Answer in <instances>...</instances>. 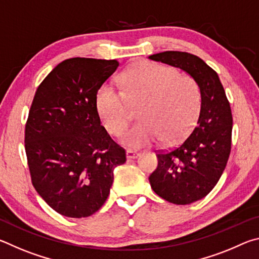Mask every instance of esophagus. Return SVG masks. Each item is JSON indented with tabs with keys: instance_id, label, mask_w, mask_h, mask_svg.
Listing matches in <instances>:
<instances>
[{
	"instance_id": "1",
	"label": "esophagus",
	"mask_w": 259,
	"mask_h": 259,
	"mask_svg": "<svg viewBox=\"0 0 259 259\" xmlns=\"http://www.w3.org/2000/svg\"><path fill=\"white\" fill-rule=\"evenodd\" d=\"M139 155L138 152H135V151H131V150H128L126 151V157H128L129 160L131 159H136Z\"/></svg>"
}]
</instances>
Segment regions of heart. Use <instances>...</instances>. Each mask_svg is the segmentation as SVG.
<instances>
[{
    "label": "heart",
    "mask_w": 259,
    "mask_h": 259,
    "mask_svg": "<svg viewBox=\"0 0 259 259\" xmlns=\"http://www.w3.org/2000/svg\"><path fill=\"white\" fill-rule=\"evenodd\" d=\"M122 91L105 83L96 95V107L105 128L119 136L131 117V106L139 105L138 123L122 136V143L142 148L162 139L178 142L190 134L201 108L199 83L177 68L142 61L121 74Z\"/></svg>",
    "instance_id": "heart-1"
}]
</instances>
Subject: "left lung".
Wrapping results in <instances>:
<instances>
[{
  "label": "left lung",
  "instance_id": "obj_1",
  "mask_svg": "<svg viewBox=\"0 0 259 259\" xmlns=\"http://www.w3.org/2000/svg\"><path fill=\"white\" fill-rule=\"evenodd\" d=\"M148 58L182 68L201 89V109L194 129L178 146L157 152V168L148 178L162 199L190 204L211 192L226 166L233 124L230 102L218 74L198 56L164 51Z\"/></svg>",
  "mask_w": 259,
  "mask_h": 259
}]
</instances>
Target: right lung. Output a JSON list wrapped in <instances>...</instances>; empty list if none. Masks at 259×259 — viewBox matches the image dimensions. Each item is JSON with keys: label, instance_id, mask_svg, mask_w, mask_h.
<instances>
[{"label": "right lung", "instance_id": "1", "mask_svg": "<svg viewBox=\"0 0 259 259\" xmlns=\"http://www.w3.org/2000/svg\"><path fill=\"white\" fill-rule=\"evenodd\" d=\"M117 60L71 58L38 85L25 126L32 184L60 214L88 217L105 203L125 150L102 125L96 95Z\"/></svg>", "mask_w": 259, "mask_h": 259}]
</instances>
